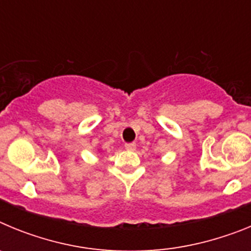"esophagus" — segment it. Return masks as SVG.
Masks as SVG:
<instances>
[{"mask_svg":"<svg viewBox=\"0 0 251 251\" xmlns=\"http://www.w3.org/2000/svg\"><path fill=\"white\" fill-rule=\"evenodd\" d=\"M126 148H127L128 151H134L136 150V143H134V142H132V143H127V145H126Z\"/></svg>","mask_w":251,"mask_h":251,"instance_id":"1","label":"esophagus"}]
</instances>
